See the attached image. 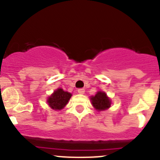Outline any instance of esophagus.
Wrapping results in <instances>:
<instances>
[{
	"mask_svg": "<svg viewBox=\"0 0 160 160\" xmlns=\"http://www.w3.org/2000/svg\"><path fill=\"white\" fill-rule=\"evenodd\" d=\"M78 93H80V94H83L84 92H85V89H84L83 88H80V89H78Z\"/></svg>",
	"mask_w": 160,
	"mask_h": 160,
	"instance_id": "34e87169",
	"label": "esophagus"
}]
</instances>
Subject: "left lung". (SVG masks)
<instances>
[{"mask_svg": "<svg viewBox=\"0 0 160 160\" xmlns=\"http://www.w3.org/2000/svg\"><path fill=\"white\" fill-rule=\"evenodd\" d=\"M92 106L98 111L106 110L111 106V101L104 92H98L94 96H91Z\"/></svg>", "mask_w": 160, "mask_h": 160, "instance_id": "1", "label": "left lung"}]
</instances>
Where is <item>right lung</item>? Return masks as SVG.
Here are the masks:
<instances>
[{
  "mask_svg": "<svg viewBox=\"0 0 160 160\" xmlns=\"http://www.w3.org/2000/svg\"><path fill=\"white\" fill-rule=\"evenodd\" d=\"M71 97V94L65 92L62 89H58L48 99L49 106L55 110H61L66 106L68 100Z\"/></svg>",
  "mask_w": 160,
  "mask_h": 160,
  "instance_id": "right-lung-1",
  "label": "right lung"
}]
</instances>
